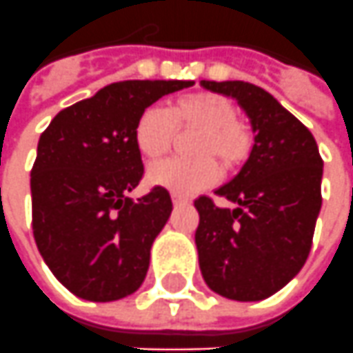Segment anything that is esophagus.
Masks as SVG:
<instances>
[{
    "instance_id": "1",
    "label": "esophagus",
    "mask_w": 353,
    "mask_h": 353,
    "mask_svg": "<svg viewBox=\"0 0 353 353\" xmlns=\"http://www.w3.org/2000/svg\"><path fill=\"white\" fill-rule=\"evenodd\" d=\"M172 198V203H174V205H181V203H186V198H184V196H179V194H172L171 196Z\"/></svg>"
}]
</instances>
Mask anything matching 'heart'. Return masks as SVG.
Instances as JSON below:
<instances>
[{"mask_svg":"<svg viewBox=\"0 0 353 353\" xmlns=\"http://www.w3.org/2000/svg\"><path fill=\"white\" fill-rule=\"evenodd\" d=\"M176 130H201L192 144L196 159H169L153 165L148 179L179 196H192L219 179V165L232 171L252 152V134L236 119V107L228 98L211 92H196L176 98L167 111L148 107L134 125V144L145 159L155 161L174 144Z\"/></svg>","mask_w":353,"mask_h":353,"instance_id":"b5f03b06","label":"heart"}]
</instances>
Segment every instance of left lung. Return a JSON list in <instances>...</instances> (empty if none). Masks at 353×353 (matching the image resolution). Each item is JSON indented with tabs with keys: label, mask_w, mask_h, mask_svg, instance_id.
Returning a JSON list of instances; mask_svg holds the SVG:
<instances>
[{
	"label": "left lung",
	"mask_w": 353,
	"mask_h": 353,
	"mask_svg": "<svg viewBox=\"0 0 353 353\" xmlns=\"http://www.w3.org/2000/svg\"><path fill=\"white\" fill-rule=\"evenodd\" d=\"M200 84L236 99L255 134L244 167L215 190L234 208L205 196L194 201L201 276L223 298L259 302L290 283L310 255L323 159L310 130L263 88L242 80Z\"/></svg>",
	"instance_id": "obj_1"
}]
</instances>
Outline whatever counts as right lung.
<instances>
[{"label":"right lung","instance_id":"obj_1","mask_svg":"<svg viewBox=\"0 0 353 353\" xmlns=\"http://www.w3.org/2000/svg\"><path fill=\"white\" fill-rule=\"evenodd\" d=\"M192 80H123L59 111L38 142L30 174L32 228L43 261L88 302H115L144 283L153 240L172 211L155 186L130 200L144 165L136 119Z\"/></svg>","mask_w":353,"mask_h":353}]
</instances>
